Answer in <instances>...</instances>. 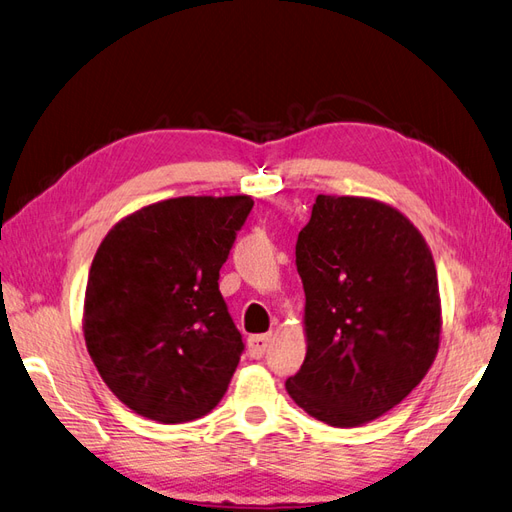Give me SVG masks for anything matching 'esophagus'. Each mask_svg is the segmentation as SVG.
<instances>
[{
	"label": "esophagus",
	"instance_id": "34e87169",
	"mask_svg": "<svg viewBox=\"0 0 512 512\" xmlns=\"http://www.w3.org/2000/svg\"><path fill=\"white\" fill-rule=\"evenodd\" d=\"M270 339H272L270 333L248 337V355H251V359H261L266 355V350L270 346Z\"/></svg>",
	"mask_w": 512,
	"mask_h": 512
}]
</instances>
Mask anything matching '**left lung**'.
<instances>
[{
  "label": "left lung",
  "mask_w": 512,
  "mask_h": 512,
  "mask_svg": "<svg viewBox=\"0 0 512 512\" xmlns=\"http://www.w3.org/2000/svg\"><path fill=\"white\" fill-rule=\"evenodd\" d=\"M307 355L285 389L311 417L355 428L422 383L441 342V296L424 235L368 196L318 194L298 233Z\"/></svg>",
  "instance_id": "1"
}]
</instances>
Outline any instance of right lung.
I'll return each mask as SVG.
<instances>
[{"label":"right lung","instance_id":"obj_1","mask_svg":"<svg viewBox=\"0 0 512 512\" xmlns=\"http://www.w3.org/2000/svg\"><path fill=\"white\" fill-rule=\"evenodd\" d=\"M253 199L177 196L127 214L88 272L82 329L103 383L160 424L207 415L242 355L218 290L220 268Z\"/></svg>","mask_w":512,"mask_h":512}]
</instances>
